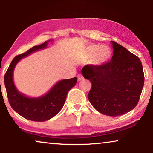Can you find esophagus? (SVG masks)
<instances>
[{
  "mask_svg": "<svg viewBox=\"0 0 153 153\" xmlns=\"http://www.w3.org/2000/svg\"><path fill=\"white\" fill-rule=\"evenodd\" d=\"M83 80V76L81 74H78V81H81Z\"/></svg>",
  "mask_w": 153,
  "mask_h": 153,
  "instance_id": "esophagus-1",
  "label": "esophagus"
}]
</instances>
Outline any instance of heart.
Masks as SVG:
<instances>
[{"label":"heart","mask_w":153,"mask_h":153,"mask_svg":"<svg viewBox=\"0 0 153 153\" xmlns=\"http://www.w3.org/2000/svg\"><path fill=\"white\" fill-rule=\"evenodd\" d=\"M111 52L107 47H101L98 45H91L87 47L84 53L80 56L81 59H91L96 57L97 62L102 64L110 59Z\"/></svg>","instance_id":"1"}]
</instances>
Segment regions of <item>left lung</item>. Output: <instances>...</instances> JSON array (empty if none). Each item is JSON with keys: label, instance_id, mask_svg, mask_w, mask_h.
I'll list each match as a JSON object with an SVG mask.
<instances>
[{"label": "left lung", "instance_id": "8db88e82", "mask_svg": "<svg viewBox=\"0 0 153 153\" xmlns=\"http://www.w3.org/2000/svg\"><path fill=\"white\" fill-rule=\"evenodd\" d=\"M110 62L86 65L85 78L91 83L88 94L93 107L103 115H122L136 106L144 85L143 66L139 58L115 41Z\"/></svg>", "mask_w": 153, "mask_h": 153}]
</instances>
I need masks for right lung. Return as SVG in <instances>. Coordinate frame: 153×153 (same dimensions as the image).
<instances>
[{
    "mask_svg": "<svg viewBox=\"0 0 153 153\" xmlns=\"http://www.w3.org/2000/svg\"><path fill=\"white\" fill-rule=\"evenodd\" d=\"M48 42L34 46L23 54L16 56L12 61L4 76V82L8 101L14 111L26 119L44 122L55 116L64 106L67 93L77 83V77L59 81L45 95L29 98L18 91L14 85L13 71L18 62L30 53L45 48Z\"/></svg>",
    "mask_w": 153,
    "mask_h": 153,
    "instance_id": "right-lung-1",
    "label": "right lung"
}]
</instances>
